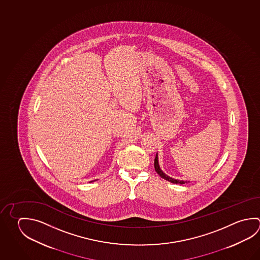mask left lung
<instances>
[{
  "label": "left lung",
  "mask_w": 260,
  "mask_h": 260,
  "mask_svg": "<svg viewBox=\"0 0 260 260\" xmlns=\"http://www.w3.org/2000/svg\"><path fill=\"white\" fill-rule=\"evenodd\" d=\"M154 166H155V170H156V173L159 175L162 179L168 180V181H170L171 183H174V184H184V183L189 182V181H187V180H176V179H173V178H171L170 176H168L166 173H164V172L162 171V170H161L160 167H159V163H158V155H157V153H156V157H155Z\"/></svg>",
  "instance_id": "left-lung-1"
}]
</instances>
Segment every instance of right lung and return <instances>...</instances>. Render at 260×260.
<instances>
[{"label": "right lung", "instance_id": "right-lung-1", "mask_svg": "<svg viewBox=\"0 0 260 260\" xmlns=\"http://www.w3.org/2000/svg\"><path fill=\"white\" fill-rule=\"evenodd\" d=\"M92 181H94V180H92ZM92 181H90V182H92Z\"/></svg>", "mask_w": 260, "mask_h": 260}]
</instances>
